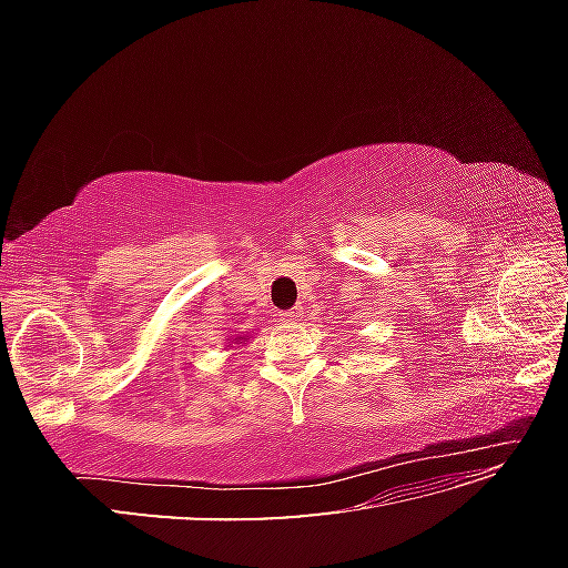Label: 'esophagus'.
Returning a JSON list of instances; mask_svg holds the SVG:
<instances>
[{
    "label": "esophagus",
    "mask_w": 568,
    "mask_h": 568,
    "mask_svg": "<svg viewBox=\"0 0 568 568\" xmlns=\"http://www.w3.org/2000/svg\"><path fill=\"white\" fill-rule=\"evenodd\" d=\"M303 305H296V307H291V311H286V313H282V320L284 322H298L301 317H303Z\"/></svg>",
    "instance_id": "esophagus-1"
}]
</instances>
